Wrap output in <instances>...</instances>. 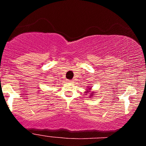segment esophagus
<instances>
[{
	"mask_svg": "<svg viewBox=\"0 0 146 146\" xmlns=\"http://www.w3.org/2000/svg\"><path fill=\"white\" fill-rule=\"evenodd\" d=\"M68 82H70V83H72V82H73V81H72V80H68Z\"/></svg>",
	"mask_w": 146,
	"mask_h": 146,
	"instance_id": "esophagus-1",
	"label": "esophagus"
}]
</instances>
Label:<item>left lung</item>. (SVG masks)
Segmentation results:
<instances>
[{"label": "left lung", "mask_w": 146, "mask_h": 146, "mask_svg": "<svg viewBox=\"0 0 146 146\" xmlns=\"http://www.w3.org/2000/svg\"><path fill=\"white\" fill-rule=\"evenodd\" d=\"M91 88L88 87V90H87V91H86V94H88V93H89L90 92H91ZM93 95H94V91H91V94H90V97L91 98V97H92V96H93Z\"/></svg>", "instance_id": "obj_1"}]
</instances>
